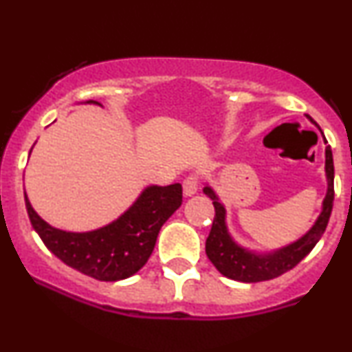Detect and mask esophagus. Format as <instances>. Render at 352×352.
Segmentation results:
<instances>
[{"mask_svg":"<svg viewBox=\"0 0 352 352\" xmlns=\"http://www.w3.org/2000/svg\"><path fill=\"white\" fill-rule=\"evenodd\" d=\"M197 190H199V177L188 175L187 179L184 180V195L185 197L195 195Z\"/></svg>","mask_w":352,"mask_h":352,"instance_id":"obj_1","label":"esophagus"}]
</instances>
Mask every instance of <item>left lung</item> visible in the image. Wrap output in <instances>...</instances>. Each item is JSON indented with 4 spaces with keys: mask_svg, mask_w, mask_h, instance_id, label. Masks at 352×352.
Returning <instances> with one entry per match:
<instances>
[{
    "mask_svg": "<svg viewBox=\"0 0 352 352\" xmlns=\"http://www.w3.org/2000/svg\"><path fill=\"white\" fill-rule=\"evenodd\" d=\"M311 122H313V119H311ZM324 142L328 144V140H324ZM326 177H328V193H326V199L322 201V212L318 217L316 223L298 241L285 246V248L276 250L273 253L265 254H258L241 248L232 240L227 230V223H225V207L218 201L215 192L207 185L204 192L205 195H208L213 200V207H215V218H213L212 230H210L207 243H205V252H207L208 260L223 276L243 283L273 280V278L281 276L283 273L293 270L321 240L322 233L328 227L331 212H333L334 164L329 145L326 147Z\"/></svg>",
    "mask_w": 352,
    "mask_h": 352,
    "instance_id": "1",
    "label": "left lung"
}]
</instances>
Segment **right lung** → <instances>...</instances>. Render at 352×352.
<instances>
[{
    "mask_svg": "<svg viewBox=\"0 0 352 352\" xmlns=\"http://www.w3.org/2000/svg\"><path fill=\"white\" fill-rule=\"evenodd\" d=\"M24 200L36 233L63 263L94 280L119 281L135 274L147 263L160 228L182 205V185L147 187L124 215L86 233L51 227L34 212L26 195Z\"/></svg>",
    "mask_w": 352,
    "mask_h": 352,
    "instance_id": "1",
    "label": "right lung"
}]
</instances>
